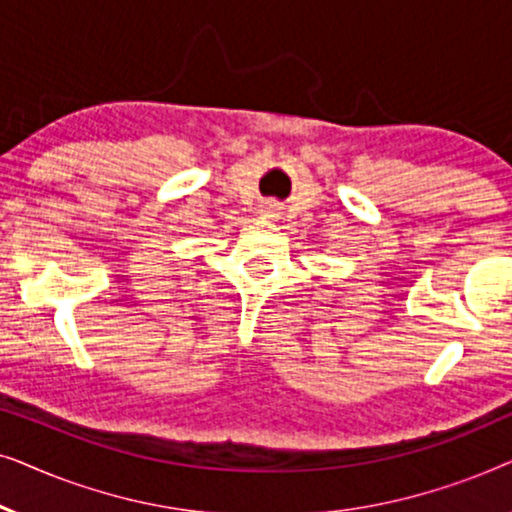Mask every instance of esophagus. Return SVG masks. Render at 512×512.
I'll use <instances>...</instances> for the list:
<instances>
[{"mask_svg": "<svg viewBox=\"0 0 512 512\" xmlns=\"http://www.w3.org/2000/svg\"><path fill=\"white\" fill-rule=\"evenodd\" d=\"M275 212H277V202H263L261 205V214L272 216Z\"/></svg>", "mask_w": 512, "mask_h": 512, "instance_id": "1", "label": "esophagus"}]
</instances>
